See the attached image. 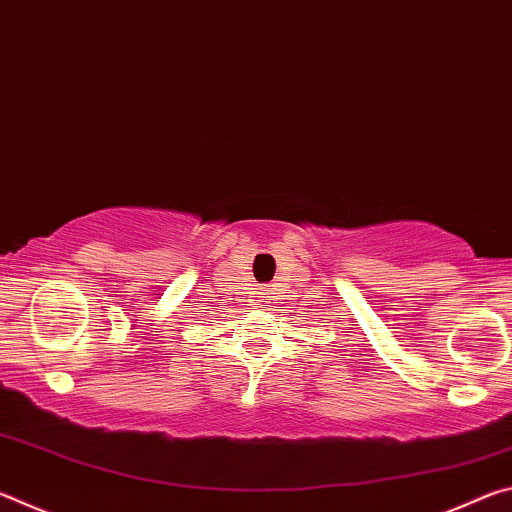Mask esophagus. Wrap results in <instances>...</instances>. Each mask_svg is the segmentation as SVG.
I'll return each instance as SVG.
<instances>
[{"label": "esophagus", "instance_id": "esophagus-1", "mask_svg": "<svg viewBox=\"0 0 512 512\" xmlns=\"http://www.w3.org/2000/svg\"><path fill=\"white\" fill-rule=\"evenodd\" d=\"M257 298H259V302H264L268 298V289H259V296Z\"/></svg>", "mask_w": 512, "mask_h": 512}]
</instances>
